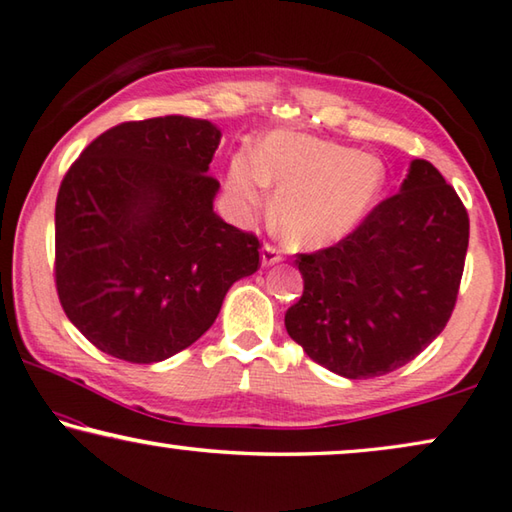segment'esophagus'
Masks as SVG:
<instances>
[{
    "label": "esophagus",
    "instance_id": "obj_1",
    "mask_svg": "<svg viewBox=\"0 0 512 512\" xmlns=\"http://www.w3.org/2000/svg\"><path fill=\"white\" fill-rule=\"evenodd\" d=\"M261 258H263V265H274V263H279V261H281L283 254H281V249H279V247H276V245H270V242H265Z\"/></svg>",
    "mask_w": 512,
    "mask_h": 512
}]
</instances>
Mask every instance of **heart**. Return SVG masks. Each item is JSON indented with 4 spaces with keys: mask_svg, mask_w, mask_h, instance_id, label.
Masks as SVG:
<instances>
[{
    "mask_svg": "<svg viewBox=\"0 0 512 512\" xmlns=\"http://www.w3.org/2000/svg\"><path fill=\"white\" fill-rule=\"evenodd\" d=\"M229 191L261 209L276 188L274 220L292 245L319 247L344 238L364 220L384 184L382 161L342 143L279 132L229 166Z\"/></svg>",
    "mask_w": 512,
    "mask_h": 512,
    "instance_id": "b5f03b06",
    "label": "heart"
}]
</instances>
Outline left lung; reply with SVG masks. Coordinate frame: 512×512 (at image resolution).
Wrapping results in <instances>:
<instances>
[{
  "label": "left lung",
  "mask_w": 512,
  "mask_h": 512,
  "mask_svg": "<svg viewBox=\"0 0 512 512\" xmlns=\"http://www.w3.org/2000/svg\"><path fill=\"white\" fill-rule=\"evenodd\" d=\"M470 238L468 211L425 159L333 247L297 254L303 294L285 328L310 360L351 380L414 360L452 317Z\"/></svg>",
  "instance_id": "left-lung-1"
}]
</instances>
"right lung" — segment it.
<instances>
[{
  "instance_id": "right-lung-1",
  "label": "right lung",
  "mask_w": 512,
  "mask_h": 512,
  "mask_svg": "<svg viewBox=\"0 0 512 512\" xmlns=\"http://www.w3.org/2000/svg\"><path fill=\"white\" fill-rule=\"evenodd\" d=\"M220 130L155 116L105 130L62 177L56 290L71 324L132 364L161 362L213 326L233 283L261 267V240L213 213Z\"/></svg>"
}]
</instances>
